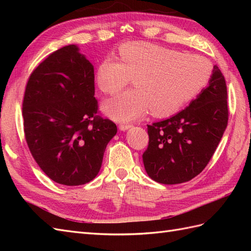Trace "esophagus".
I'll return each mask as SVG.
<instances>
[{
    "label": "esophagus",
    "instance_id": "34e87169",
    "mask_svg": "<svg viewBox=\"0 0 251 251\" xmlns=\"http://www.w3.org/2000/svg\"><path fill=\"white\" fill-rule=\"evenodd\" d=\"M119 127H120L121 130L125 131V130H127V129H129L130 127H132V125H131V124H120Z\"/></svg>",
    "mask_w": 251,
    "mask_h": 251
}]
</instances>
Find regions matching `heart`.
I'll return each mask as SVG.
<instances>
[{
	"label": "heart",
	"mask_w": 251,
	"mask_h": 251,
	"mask_svg": "<svg viewBox=\"0 0 251 251\" xmlns=\"http://www.w3.org/2000/svg\"><path fill=\"white\" fill-rule=\"evenodd\" d=\"M119 59L106 57L95 71L101 92L115 94L132 77L135 88L105 100L104 113L119 122L151 113L167 117L177 113L209 82V60L195 54H181L150 42H129L119 47Z\"/></svg>",
	"instance_id": "heart-1"
}]
</instances>
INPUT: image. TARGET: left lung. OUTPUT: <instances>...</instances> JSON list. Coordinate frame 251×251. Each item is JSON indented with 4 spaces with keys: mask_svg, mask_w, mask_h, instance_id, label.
I'll use <instances>...</instances> for the list:
<instances>
[{
    "mask_svg": "<svg viewBox=\"0 0 251 251\" xmlns=\"http://www.w3.org/2000/svg\"><path fill=\"white\" fill-rule=\"evenodd\" d=\"M226 99L225 76L215 66L209 85L184 110L148 125L149 146L142 159L154 181L182 183L202 172L226 128Z\"/></svg>",
    "mask_w": 251,
    "mask_h": 251,
    "instance_id": "left-lung-1",
    "label": "left lung"
}]
</instances>
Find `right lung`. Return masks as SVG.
<instances>
[{"label":"right lung","instance_id":"1","mask_svg":"<svg viewBox=\"0 0 251 251\" xmlns=\"http://www.w3.org/2000/svg\"><path fill=\"white\" fill-rule=\"evenodd\" d=\"M94 67L76 45L52 52L25 85L23 116L26 145L57 183L81 185L98 175L117 127L99 115Z\"/></svg>","mask_w":251,"mask_h":251}]
</instances>
